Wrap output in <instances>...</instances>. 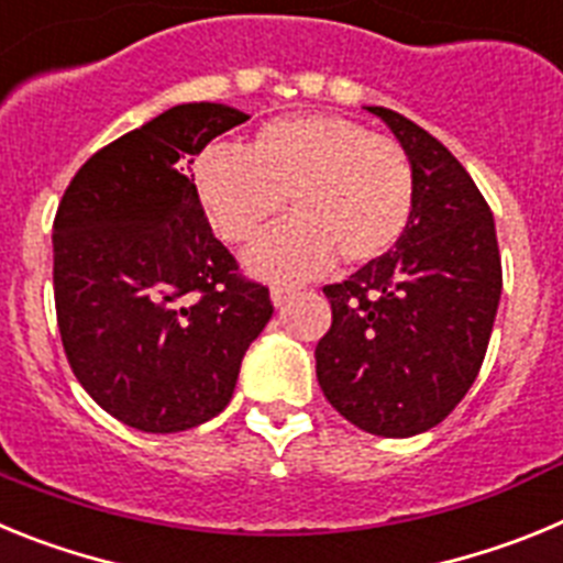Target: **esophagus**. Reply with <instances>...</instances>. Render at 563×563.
<instances>
[{"mask_svg": "<svg viewBox=\"0 0 563 563\" xmlns=\"http://www.w3.org/2000/svg\"><path fill=\"white\" fill-rule=\"evenodd\" d=\"M292 296H296V287H290V285H273L271 287V298H273V305H276V307L287 305Z\"/></svg>", "mask_w": 563, "mask_h": 563, "instance_id": "obj_1", "label": "esophagus"}]
</instances>
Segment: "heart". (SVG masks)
<instances>
[{"instance_id": "obj_1", "label": "heart", "mask_w": 563, "mask_h": 563, "mask_svg": "<svg viewBox=\"0 0 563 563\" xmlns=\"http://www.w3.org/2000/svg\"><path fill=\"white\" fill-rule=\"evenodd\" d=\"M194 183L231 245L253 242L290 197L296 217L247 253L251 271L271 278L316 276L335 256L346 265L375 262L415 213L406 148L338 114L273 118L247 148L213 143L194 163Z\"/></svg>"}]
</instances>
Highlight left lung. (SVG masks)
I'll use <instances>...</instances> for the list:
<instances>
[{
  "mask_svg": "<svg viewBox=\"0 0 563 563\" xmlns=\"http://www.w3.org/2000/svg\"><path fill=\"white\" fill-rule=\"evenodd\" d=\"M415 168V213L397 245L327 285L332 327L316 375L341 417L377 437L434 429L479 375L501 296L494 213L471 174L415 121L366 107Z\"/></svg>",
  "mask_w": 563,
  "mask_h": 563,
  "instance_id": "left-lung-1",
  "label": "left lung"
}]
</instances>
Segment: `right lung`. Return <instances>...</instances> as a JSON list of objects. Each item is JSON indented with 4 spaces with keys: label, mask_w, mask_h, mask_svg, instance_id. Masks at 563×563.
I'll return each instance as SVG.
<instances>
[{
    "label": "right lung",
    "mask_w": 563,
    "mask_h": 563,
    "mask_svg": "<svg viewBox=\"0 0 563 563\" xmlns=\"http://www.w3.org/2000/svg\"><path fill=\"white\" fill-rule=\"evenodd\" d=\"M225 103H180L78 168L53 222V290L78 383L114 420L174 434L220 415L273 316L213 236L191 163L245 123Z\"/></svg>",
    "instance_id": "obj_1"
}]
</instances>
